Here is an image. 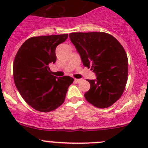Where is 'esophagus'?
<instances>
[{
    "label": "esophagus",
    "mask_w": 148,
    "mask_h": 148,
    "mask_svg": "<svg viewBox=\"0 0 148 148\" xmlns=\"http://www.w3.org/2000/svg\"><path fill=\"white\" fill-rule=\"evenodd\" d=\"M74 81H75V82H77V83H79L80 82L82 81V79H74Z\"/></svg>",
    "instance_id": "obj_1"
}]
</instances>
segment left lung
Returning a JSON list of instances; mask_svg holds the SVG:
<instances>
[{
  "label": "left lung",
  "mask_w": 148,
  "mask_h": 148,
  "mask_svg": "<svg viewBox=\"0 0 148 148\" xmlns=\"http://www.w3.org/2000/svg\"><path fill=\"white\" fill-rule=\"evenodd\" d=\"M69 38L84 66H91L95 79H87L86 101L98 108L112 105L122 96L127 83L128 59L120 43L104 32L71 33Z\"/></svg>",
  "instance_id": "left-lung-1"
}]
</instances>
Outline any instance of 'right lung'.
I'll use <instances>...</instances> for the list:
<instances>
[{
    "label": "right lung",
    "instance_id": "1",
    "mask_svg": "<svg viewBox=\"0 0 148 148\" xmlns=\"http://www.w3.org/2000/svg\"><path fill=\"white\" fill-rule=\"evenodd\" d=\"M68 34L41 36L26 40L13 62V79L23 99L35 110L52 111L62 105L72 77L52 75L49 65L56 60L55 51Z\"/></svg>",
    "mask_w": 148,
    "mask_h": 148
}]
</instances>
